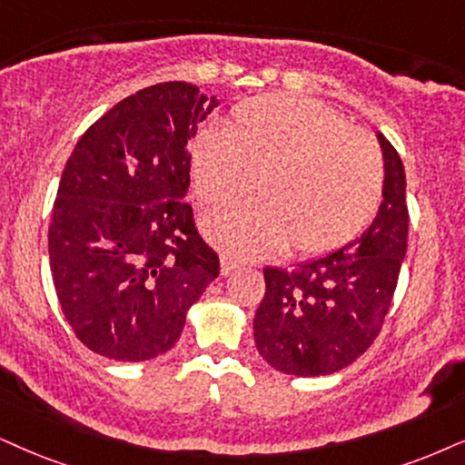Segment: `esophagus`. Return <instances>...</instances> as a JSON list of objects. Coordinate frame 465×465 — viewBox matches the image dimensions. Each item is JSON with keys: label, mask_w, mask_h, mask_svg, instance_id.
<instances>
[{"label": "esophagus", "mask_w": 465, "mask_h": 465, "mask_svg": "<svg viewBox=\"0 0 465 465\" xmlns=\"http://www.w3.org/2000/svg\"><path fill=\"white\" fill-rule=\"evenodd\" d=\"M240 266V263L233 260V257H229V255H221V274L223 276H227V274H232L233 270H236Z\"/></svg>", "instance_id": "obj_1"}]
</instances>
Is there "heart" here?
<instances>
[{
    "label": "heart",
    "instance_id": "1",
    "mask_svg": "<svg viewBox=\"0 0 465 465\" xmlns=\"http://www.w3.org/2000/svg\"><path fill=\"white\" fill-rule=\"evenodd\" d=\"M193 189L208 210L262 202L208 221V236L236 255L290 249L324 255L367 227L381 202L384 163L367 134L326 104L270 94L233 109L227 128H203L191 145Z\"/></svg>",
    "mask_w": 465,
    "mask_h": 465
}]
</instances>
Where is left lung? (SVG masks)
<instances>
[{"label": "left lung", "instance_id": "1", "mask_svg": "<svg viewBox=\"0 0 465 465\" xmlns=\"http://www.w3.org/2000/svg\"><path fill=\"white\" fill-rule=\"evenodd\" d=\"M384 158L381 203L371 225L341 249L263 268L266 293L252 320L257 351L276 371L301 378L348 367L378 337L408 249L405 169L378 133Z\"/></svg>", "mask_w": 465, "mask_h": 465}]
</instances>
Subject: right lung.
Masks as SVG:
<instances>
[{"label":"right lung","mask_w":465,"mask_h":465,"mask_svg":"<svg viewBox=\"0 0 465 465\" xmlns=\"http://www.w3.org/2000/svg\"><path fill=\"white\" fill-rule=\"evenodd\" d=\"M219 101L186 81L139 90L84 133L49 227L57 301L85 348L141 362L169 351L219 276L186 202L189 141Z\"/></svg>","instance_id":"obj_1"}]
</instances>
